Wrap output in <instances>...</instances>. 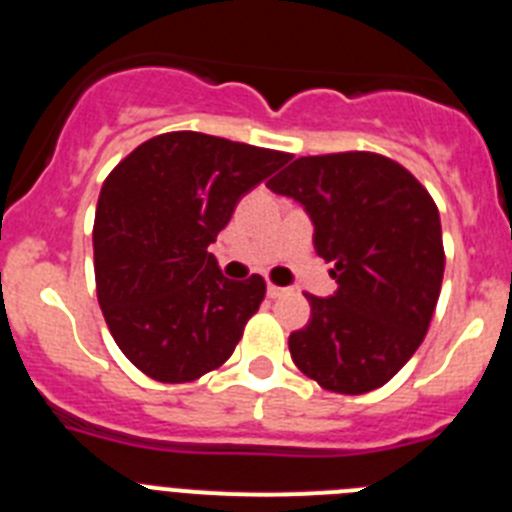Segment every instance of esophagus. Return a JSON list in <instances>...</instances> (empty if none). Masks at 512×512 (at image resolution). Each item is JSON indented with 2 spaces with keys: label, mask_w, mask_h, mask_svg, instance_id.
<instances>
[{
  "label": "esophagus",
  "mask_w": 512,
  "mask_h": 512,
  "mask_svg": "<svg viewBox=\"0 0 512 512\" xmlns=\"http://www.w3.org/2000/svg\"><path fill=\"white\" fill-rule=\"evenodd\" d=\"M284 292H287V289L277 287V284H269V287H266V295H269L271 300H277V297H282Z\"/></svg>",
  "instance_id": "esophagus-1"
}]
</instances>
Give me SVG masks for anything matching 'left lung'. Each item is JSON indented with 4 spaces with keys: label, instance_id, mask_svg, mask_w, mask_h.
<instances>
[{
    "label": "left lung",
    "instance_id": "1",
    "mask_svg": "<svg viewBox=\"0 0 512 512\" xmlns=\"http://www.w3.org/2000/svg\"><path fill=\"white\" fill-rule=\"evenodd\" d=\"M266 187L300 202L315 253L336 264V292L305 295L310 320L289 336L292 361L330 392L377 390L418 351L441 292L431 194L400 164L364 151L297 158Z\"/></svg>",
    "mask_w": 512,
    "mask_h": 512
}]
</instances>
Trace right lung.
Instances as JSON below:
<instances>
[{
    "label": "right lung",
    "instance_id": "right-lung-1",
    "mask_svg": "<svg viewBox=\"0 0 512 512\" xmlns=\"http://www.w3.org/2000/svg\"><path fill=\"white\" fill-rule=\"evenodd\" d=\"M289 158L182 130L146 140L104 179L94 215L97 297L140 372L182 384L230 359L266 282L228 279L207 246L243 194Z\"/></svg>",
    "mask_w": 512,
    "mask_h": 512
}]
</instances>
